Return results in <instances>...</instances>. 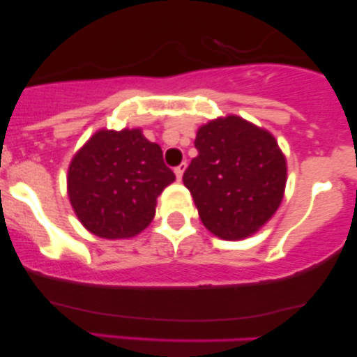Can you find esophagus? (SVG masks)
Here are the masks:
<instances>
[{"mask_svg":"<svg viewBox=\"0 0 357 357\" xmlns=\"http://www.w3.org/2000/svg\"><path fill=\"white\" fill-rule=\"evenodd\" d=\"M184 169H186V162H181V165L174 167V174H176V178H178V181H181Z\"/></svg>","mask_w":357,"mask_h":357,"instance_id":"esophagus-1","label":"esophagus"}]
</instances>
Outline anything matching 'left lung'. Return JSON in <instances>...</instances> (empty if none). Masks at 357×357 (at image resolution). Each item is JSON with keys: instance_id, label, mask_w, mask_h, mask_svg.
Returning <instances> with one entry per match:
<instances>
[{"instance_id": "1", "label": "left lung", "mask_w": 357, "mask_h": 357, "mask_svg": "<svg viewBox=\"0 0 357 357\" xmlns=\"http://www.w3.org/2000/svg\"><path fill=\"white\" fill-rule=\"evenodd\" d=\"M198 155L183 174L213 235L241 240L272 218L284 198L287 162L275 137L238 116L198 129Z\"/></svg>"}]
</instances>
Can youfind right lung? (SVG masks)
I'll list each match as a JSON object with an SVG mask.
<instances>
[{
    "label": "right lung",
    "mask_w": 357,
    "mask_h": 357,
    "mask_svg": "<svg viewBox=\"0 0 357 357\" xmlns=\"http://www.w3.org/2000/svg\"><path fill=\"white\" fill-rule=\"evenodd\" d=\"M176 179L159 144L141 129H102L73 155L68 198L80 223L100 238H130L155 215V199Z\"/></svg>",
    "instance_id": "right-lung-1"
}]
</instances>
